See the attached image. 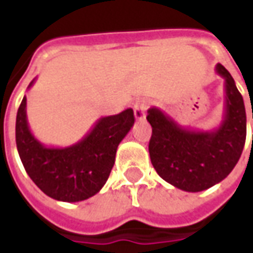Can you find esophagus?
Here are the masks:
<instances>
[{
    "label": "esophagus",
    "instance_id": "obj_1",
    "mask_svg": "<svg viewBox=\"0 0 253 253\" xmlns=\"http://www.w3.org/2000/svg\"><path fill=\"white\" fill-rule=\"evenodd\" d=\"M147 106H149V103L145 99H141L134 104V115H135L136 121H143L145 119Z\"/></svg>",
    "mask_w": 253,
    "mask_h": 253
}]
</instances>
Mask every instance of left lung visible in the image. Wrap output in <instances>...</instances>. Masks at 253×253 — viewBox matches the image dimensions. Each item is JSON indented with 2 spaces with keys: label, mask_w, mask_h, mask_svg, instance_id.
Instances as JSON below:
<instances>
[{
  "label": "left lung",
  "mask_w": 253,
  "mask_h": 253,
  "mask_svg": "<svg viewBox=\"0 0 253 253\" xmlns=\"http://www.w3.org/2000/svg\"><path fill=\"white\" fill-rule=\"evenodd\" d=\"M216 72L224 79L225 91L218 127L209 131L182 127L158 107L149 108L146 117L153 127L151 164L161 178L185 192L196 193L221 182L236 166L246 143L243 96L224 65L217 64Z\"/></svg>",
  "instance_id": "8db88e82"
}]
</instances>
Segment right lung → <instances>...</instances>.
Returning <instances> with one entry per match:
<instances>
[{"label": "right lung", "mask_w": 253, "mask_h": 253, "mask_svg": "<svg viewBox=\"0 0 253 253\" xmlns=\"http://www.w3.org/2000/svg\"><path fill=\"white\" fill-rule=\"evenodd\" d=\"M35 83L32 80L28 88ZM134 111L99 118L75 145L48 147L33 135L28 125L27 96L16 118V143L28 175L50 198L78 203L92 197L104 186L115 164L117 149L134 125Z\"/></svg>", "instance_id": "obj_1"}]
</instances>
